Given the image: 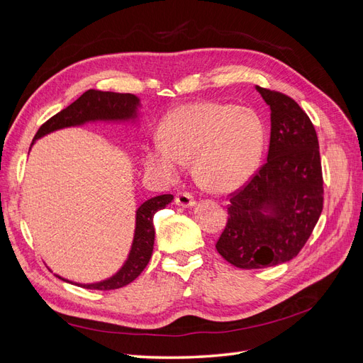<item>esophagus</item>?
I'll return each instance as SVG.
<instances>
[{"label":"esophagus","instance_id":"34e87169","mask_svg":"<svg viewBox=\"0 0 363 363\" xmlns=\"http://www.w3.org/2000/svg\"><path fill=\"white\" fill-rule=\"evenodd\" d=\"M175 203L182 207H192L195 204V200L189 192H179L177 196H175Z\"/></svg>","mask_w":363,"mask_h":363}]
</instances>
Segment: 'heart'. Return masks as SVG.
<instances>
[{"label":"heart","instance_id":"obj_1","mask_svg":"<svg viewBox=\"0 0 363 363\" xmlns=\"http://www.w3.org/2000/svg\"><path fill=\"white\" fill-rule=\"evenodd\" d=\"M159 140L144 147V164L172 180L192 159V172L211 192H228L244 184L257 169L267 130L248 107L216 101L182 104L162 119Z\"/></svg>","mask_w":363,"mask_h":363}]
</instances>
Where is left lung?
Listing matches in <instances>:
<instances>
[{"label": "left lung", "mask_w": 363, "mask_h": 363, "mask_svg": "<svg viewBox=\"0 0 363 363\" xmlns=\"http://www.w3.org/2000/svg\"><path fill=\"white\" fill-rule=\"evenodd\" d=\"M256 89L271 108L267 162L230 194L227 224L215 245L242 269L294 259L311 238L324 203L320 145L311 118L291 96Z\"/></svg>", "instance_id": "1"}]
</instances>
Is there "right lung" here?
Instances as JSON below:
<instances>
[{"mask_svg":"<svg viewBox=\"0 0 363 363\" xmlns=\"http://www.w3.org/2000/svg\"><path fill=\"white\" fill-rule=\"evenodd\" d=\"M139 100L133 94H116L89 89L79 100H75L67 108H63L59 113L51 116L47 123H43L33 140L45 136L54 130L80 125L89 123V121H123L136 118ZM172 200L174 196L171 194H164L140 204V207L136 211V230L133 245H131L130 255L127 262L124 263V267L113 277L104 281L94 284H79V286L86 289L112 291L127 286L128 283L133 281L145 269L152 255V245H155V225H152V218H155V213L157 211L167 207Z\"/></svg>","mask_w":363,"mask_h":363,"instance_id":"add662e5","label":"right lung"}]
</instances>
